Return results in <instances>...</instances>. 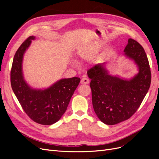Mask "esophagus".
I'll use <instances>...</instances> for the list:
<instances>
[{
	"mask_svg": "<svg viewBox=\"0 0 159 159\" xmlns=\"http://www.w3.org/2000/svg\"><path fill=\"white\" fill-rule=\"evenodd\" d=\"M89 83V80L87 78H83L81 80V84H88Z\"/></svg>",
	"mask_w": 159,
	"mask_h": 159,
	"instance_id": "34e87169",
	"label": "esophagus"
}]
</instances>
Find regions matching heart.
<instances>
[{
    "mask_svg": "<svg viewBox=\"0 0 159 159\" xmlns=\"http://www.w3.org/2000/svg\"><path fill=\"white\" fill-rule=\"evenodd\" d=\"M97 52V50L93 46H87L84 47L79 50L78 52V57L80 59L84 61H88L95 56Z\"/></svg>",
    "mask_w": 159,
    "mask_h": 159,
    "instance_id": "obj_1",
    "label": "heart"
}]
</instances>
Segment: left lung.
<instances>
[{"mask_svg":"<svg viewBox=\"0 0 159 159\" xmlns=\"http://www.w3.org/2000/svg\"><path fill=\"white\" fill-rule=\"evenodd\" d=\"M134 60L139 73L131 80L109 75L105 64H98L88 71L94 111L106 125L117 124L136 112L150 88L151 73L145 50L131 38L124 50Z\"/></svg>","mask_w":159,"mask_h":159,"instance_id":"1","label":"left lung"}]
</instances>
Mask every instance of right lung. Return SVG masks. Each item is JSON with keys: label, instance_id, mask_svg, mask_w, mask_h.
<instances>
[{"label": "right lung", "instance_id": "right-lung-1", "mask_svg": "<svg viewBox=\"0 0 159 159\" xmlns=\"http://www.w3.org/2000/svg\"><path fill=\"white\" fill-rule=\"evenodd\" d=\"M34 36L24 42L14 56L11 71L12 89L19 103L32 121L50 125L64 114L71 96L80 84V78L61 79L45 89H33L24 79L22 60Z\"/></svg>", "mask_w": 159, "mask_h": 159}]
</instances>
